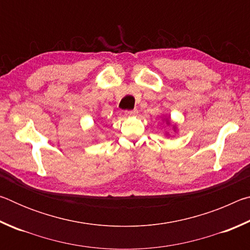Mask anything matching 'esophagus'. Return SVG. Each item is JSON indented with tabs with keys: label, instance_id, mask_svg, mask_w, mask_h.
Segmentation results:
<instances>
[{
	"label": "esophagus",
	"instance_id": "esophagus-1",
	"mask_svg": "<svg viewBox=\"0 0 250 250\" xmlns=\"http://www.w3.org/2000/svg\"><path fill=\"white\" fill-rule=\"evenodd\" d=\"M125 116L128 117H131V116H135L138 115V110H126V111H125Z\"/></svg>",
	"mask_w": 250,
	"mask_h": 250
}]
</instances>
